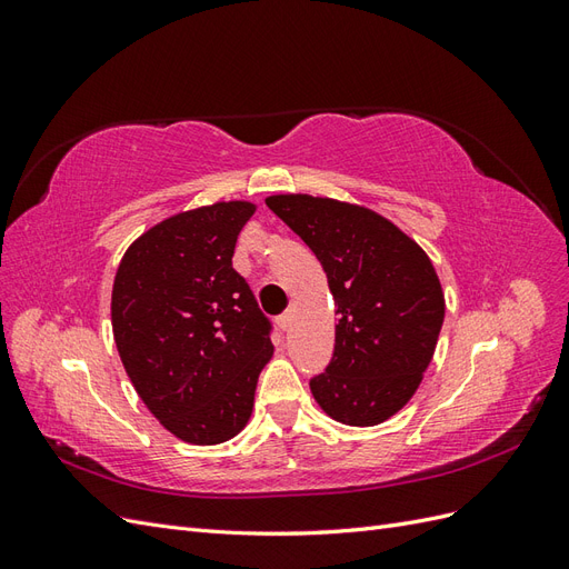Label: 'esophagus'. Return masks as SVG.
I'll use <instances>...</instances> for the list:
<instances>
[{
    "label": "esophagus",
    "instance_id": "esophagus-1",
    "mask_svg": "<svg viewBox=\"0 0 569 569\" xmlns=\"http://www.w3.org/2000/svg\"><path fill=\"white\" fill-rule=\"evenodd\" d=\"M289 325H291V311H284L282 316H278V327H280V330H289Z\"/></svg>",
    "mask_w": 569,
    "mask_h": 569
}]
</instances>
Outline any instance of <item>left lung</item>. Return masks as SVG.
I'll list each match as a JSON object with an SVG mask.
<instances>
[{"label":"left lung","instance_id":"8db88e82","mask_svg":"<svg viewBox=\"0 0 569 569\" xmlns=\"http://www.w3.org/2000/svg\"><path fill=\"white\" fill-rule=\"evenodd\" d=\"M268 209L308 244L335 297V353L311 391L327 416L380 425L422 382L443 322V295L427 253L363 206L278 194Z\"/></svg>","mask_w":569,"mask_h":569}]
</instances>
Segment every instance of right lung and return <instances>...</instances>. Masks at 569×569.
<instances>
[{"label":"right lung","mask_w":569,"mask_h":569,"mask_svg":"<svg viewBox=\"0 0 569 569\" xmlns=\"http://www.w3.org/2000/svg\"><path fill=\"white\" fill-rule=\"evenodd\" d=\"M249 201L178 213L126 251L111 295L116 347L144 406L178 439L213 446L251 416L272 322L232 268Z\"/></svg>","instance_id":"1"}]
</instances>
